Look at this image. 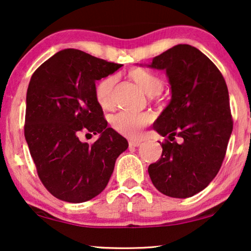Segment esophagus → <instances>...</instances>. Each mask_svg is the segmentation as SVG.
Returning <instances> with one entry per match:
<instances>
[{
	"mask_svg": "<svg viewBox=\"0 0 251 251\" xmlns=\"http://www.w3.org/2000/svg\"><path fill=\"white\" fill-rule=\"evenodd\" d=\"M140 145H141V141H134V140L129 141V146L130 147H139Z\"/></svg>",
	"mask_w": 251,
	"mask_h": 251,
	"instance_id": "obj_1",
	"label": "esophagus"
}]
</instances>
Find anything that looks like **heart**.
Wrapping results in <instances>:
<instances>
[{
	"label": "heart",
	"mask_w": 251,
	"mask_h": 251,
	"mask_svg": "<svg viewBox=\"0 0 251 251\" xmlns=\"http://www.w3.org/2000/svg\"><path fill=\"white\" fill-rule=\"evenodd\" d=\"M129 77L144 90L147 95L154 96L162 90V78L147 69L136 67L129 71ZM117 77L108 75L95 83L94 95L97 103L103 108H111L113 105V90ZM152 121L151 113H132L120 112L111 118V126L115 131L131 139H138L143 134L144 128Z\"/></svg>",
	"instance_id": "b5f03b06"
}]
</instances>
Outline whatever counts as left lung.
Wrapping results in <instances>:
<instances>
[{"label": "left lung", "instance_id": "1", "mask_svg": "<svg viewBox=\"0 0 251 251\" xmlns=\"http://www.w3.org/2000/svg\"><path fill=\"white\" fill-rule=\"evenodd\" d=\"M150 67L166 71L172 99L154 122L168 139L148 173L165 196L191 197L212 182L225 157L233 129L226 82L204 53L187 44L155 56Z\"/></svg>", "mask_w": 251, "mask_h": 251}]
</instances>
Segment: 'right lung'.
<instances>
[{
    "label": "right lung",
    "instance_id": "add662e5",
    "mask_svg": "<svg viewBox=\"0 0 251 251\" xmlns=\"http://www.w3.org/2000/svg\"><path fill=\"white\" fill-rule=\"evenodd\" d=\"M122 64L75 49L54 54L31 75L25 138L44 187L54 197L83 202L107 186L128 141L112 128L94 95L95 82ZM100 133L94 144L80 134Z\"/></svg>",
    "mask_w": 251,
    "mask_h": 251
}]
</instances>
